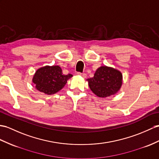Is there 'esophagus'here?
<instances>
[{
    "instance_id": "34e87169",
    "label": "esophagus",
    "mask_w": 159,
    "mask_h": 159,
    "mask_svg": "<svg viewBox=\"0 0 159 159\" xmlns=\"http://www.w3.org/2000/svg\"><path fill=\"white\" fill-rule=\"evenodd\" d=\"M76 74H77V75H80V76H82V77H83L84 78H86V73H80V72H77Z\"/></svg>"
}]
</instances>
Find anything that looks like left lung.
I'll use <instances>...</instances> for the list:
<instances>
[{"label": "left lung", "mask_w": 159, "mask_h": 159, "mask_svg": "<svg viewBox=\"0 0 159 159\" xmlns=\"http://www.w3.org/2000/svg\"><path fill=\"white\" fill-rule=\"evenodd\" d=\"M87 80L94 94L98 97L105 98L119 90L122 85V74L117 69L102 66L96 71L94 77Z\"/></svg>", "instance_id": "1"}]
</instances>
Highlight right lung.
Returning a JSON list of instances; mask_svg holds the SVG:
<instances>
[{
  "label": "right lung",
  "mask_w": 159,
  "mask_h": 159,
  "mask_svg": "<svg viewBox=\"0 0 159 159\" xmlns=\"http://www.w3.org/2000/svg\"><path fill=\"white\" fill-rule=\"evenodd\" d=\"M72 76L70 73L64 75L58 65L45 66L38 69L32 82L38 91L50 95L61 90Z\"/></svg>",
  "instance_id": "add662e5"
}]
</instances>
